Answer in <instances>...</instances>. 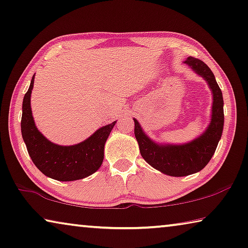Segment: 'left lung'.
I'll return each mask as SVG.
<instances>
[{
    "label": "left lung",
    "mask_w": 248,
    "mask_h": 248,
    "mask_svg": "<svg viewBox=\"0 0 248 248\" xmlns=\"http://www.w3.org/2000/svg\"><path fill=\"white\" fill-rule=\"evenodd\" d=\"M204 78L213 92L212 119L205 132L185 145H159L153 141L138 121L135 120V137L140 154L157 170L172 177H183L201 171L212 159L224 128L223 93L208 65L199 59L189 57L184 62Z\"/></svg>",
    "instance_id": "left-lung-1"
}]
</instances>
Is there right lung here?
I'll return each mask as SVG.
<instances>
[{"label":"right lung","instance_id":"add662e5","mask_svg":"<svg viewBox=\"0 0 248 248\" xmlns=\"http://www.w3.org/2000/svg\"><path fill=\"white\" fill-rule=\"evenodd\" d=\"M34 76L23 98L21 131L28 153L40 171L60 182L86 178L100 168L105 143L116 121L101 127L84 141L73 146L55 145L35 127L31 111V92Z\"/></svg>","mask_w":248,"mask_h":248}]
</instances>
